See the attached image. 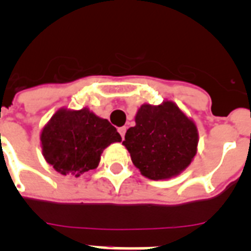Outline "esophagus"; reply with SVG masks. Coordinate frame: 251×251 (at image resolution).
<instances>
[{
    "label": "esophagus",
    "mask_w": 251,
    "mask_h": 251,
    "mask_svg": "<svg viewBox=\"0 0 251 251\" xmlns=\"http://www.w3.org/2000/svg\"><path fill=\"white\" fill-rule=\"evenodd\" d=\"M118 132L121 133V136H122V139H124V136H126V132H127V128L126 127H121L118 129Z\"/></svg>",
    "instance_id": "1"
}]
</instances>
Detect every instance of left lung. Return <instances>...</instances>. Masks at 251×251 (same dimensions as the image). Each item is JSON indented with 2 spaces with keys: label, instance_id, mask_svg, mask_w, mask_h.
Masks as SVG:
<instances>
[{
  "label": "left lung",
  "instance_id": "1",
  "mask_svg": "<svg viewBox=\"0 0 251 251\" xmlns=\"http://www.w3.org/2000/svg\"><path fill=\"white\" fill-rule=\"evenodd\" d=\"M123 145L133 165L151 179H165L182 172L196 154L199 134L172 101L161 105L143 104L136 115V126L126 133Z\"/></svg>",
  "mask_w": 251,
  "mask_h": 251
}]
</instances>
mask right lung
Returning a JSON list of instances; mask_svg holds the SVG:
<instances>
[{"instance_id": "add662e5", "label": "right lung", "mask_w": 251, "mask_h": 251, "mask_svg": "<svg viewBox=\"0 0 251 251\" xmlns=\"http://www.w3.org/2000/svg\"><path fill=\"white\" fill-rule=\"evenodd\" d=\"M121 141L112 124L88 108L59 110L41 133L43 153L49 165L59 174L75 177L97 168L104 148Z\"/></svg>"}]
</instances>
